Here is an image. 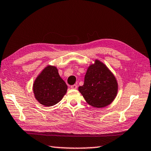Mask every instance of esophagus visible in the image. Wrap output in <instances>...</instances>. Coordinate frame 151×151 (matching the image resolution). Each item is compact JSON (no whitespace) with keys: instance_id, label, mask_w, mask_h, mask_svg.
Here are the masks:
<instances>
[{"instance_id":"34e87169","label":"esophagus","mask_w":151,"mask_h":151,"mask_svg":"<svg viewBox=\"0 0 151 151\" xmlns=\"http://www.w3.org/2000/svg\"><path fill=\"white\" fill-rule=\"evenodd\" d=\"M77 88H78V86L76 84H73V85H72V86H71V89H76Z\"/></svg>"}]
</instances>
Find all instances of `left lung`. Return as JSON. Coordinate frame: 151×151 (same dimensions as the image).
Instances as JSON below:
<instances>
[{"mask_svg": "<svg viewBox=\"0 0 151 151\" xmlns=\"http://www.w3.org/2000/svg\"><path fill=\"white\" fill-rule=\"evenodd\" d=\"M78 91L87 104L96 108L109 106L115 99L119 91L116 78L101 60L95 59L87 68L84 83Z\"/></svg>", "mask_w": 151, "mask_h": 151, "instance_id": "1", "label": "left lung"}]
</instances>
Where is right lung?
Returning a JSON list of instances; mask_svg holds the SVG:
<instances>
[{
  "mask_svg": "<svg viewBox=\"0 0 151 151\" xmlns=\"http://www.w3.org/2000/svg\"><path fill=\"white\" fill-rule=\"evenodd\" d=\"M32 91L39 104L50 107L62 100L67 93V86L59 76L57 67L48 65L36 77Z\"/></svg>",
  "mask_w": 151,
  "mask_h": 151,
  "instance_id": "add662e5",
  "label": "right lung"
}]
</instances>
